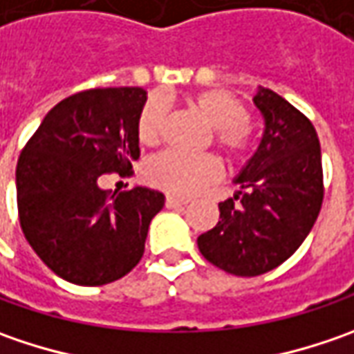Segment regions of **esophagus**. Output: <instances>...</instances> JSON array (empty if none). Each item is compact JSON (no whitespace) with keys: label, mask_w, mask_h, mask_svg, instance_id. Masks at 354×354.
Returning <instances> with one entry per match:
<instances>
[{"label":"esophagus","mask_w":354,"mask_h":354,"mask_svg":"<svg viewBox=\"0 0 354 354\" xmlns=\"http://www.w3.org/2000/svg\"><path fill=\"white\" fill-rule=\"evenodd\" d=\"M187 205V201L185 198H177V197H167L165 198V207L167 209H179V207H185Z\"/></svg>","instance_id":"34e87169"}]
</instances>
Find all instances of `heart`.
<instances>
[{
  "label": "heart",
  "mask_w": 354,
  "mask_h": 354,
  "mask_svg": "<svg viewBox=\"0 0 354 354\" xmlns=\"http://www.w3.org/2000/svg\"><path fill=\"white\" fill-rule=\"evenodd\" d=\"M187 104L209 124L207 143L223 156L236 163L250 151V129H248V110L246 106L226 90H203L191 94ZM167 118V104L161 96H149L140 110L136 131L143 145H157L163 133ZM221 175V165L211 153L201 156H181L175 151H163L151 157L143 167L145 183L161 189L169 195L191 197L214 183Z\"/></svg>",
  "instance_id": "obj_1"
}]
</instances>
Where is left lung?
Listing matches in <instances>:
<instances>
[{"mask_svg": "<svg viewBox=\"0 0 354 354\" xmlns=\"http://www.w3.org/2000/svg\"><path fill=\"white\" fill-rule=\"evenodd\" d=\"M264 116L256 153L236 177L240 191L218 205L221 221L197 238L201 254L234 276L283 264L313 228L323 203V167L311 120L274 90L258 88Z\"/></svg>", "mask_w": 354, "mask_h": 354, "instance_id": "left-lung-1", "label": "left lung"}]
</instances>
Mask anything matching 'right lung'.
<instances>
[{
  "mask_svg": "<svg viewBox=\"0 0 354 354\" xmlns=\"http://www.w3.org/2000/svg\"><path fill=\"white\" fill-rule=\"evenodd\" d=\"M138 86L90 88L59 102L17 161L21 230L37 256L76 286L124 278L142 260L149 223L165 197L147 187L104 191L100 179L131 175L140 157Z\"/></svg>",
  "mask_w": 354,
  "mask_h": 354,
  "instance_id": "1",
  "label": "right lung"
}]
</instances>
